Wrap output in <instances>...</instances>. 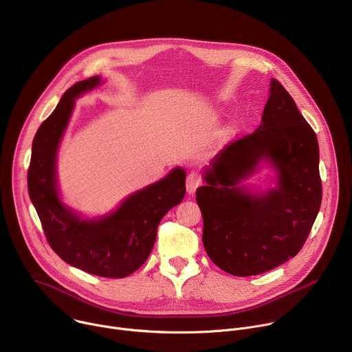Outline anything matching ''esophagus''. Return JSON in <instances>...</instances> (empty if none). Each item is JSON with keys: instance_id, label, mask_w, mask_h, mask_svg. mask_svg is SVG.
Listing matches in <instances>:
<instances>
[{"instance_id": "esophagus-1", "label": "esophagus", "mask_w": 352, "mask_h": 352, "mask_svg": "<svg viewBox=\"0 0 352 352\" xmlns=\"http://www.w3.org/2000/svg\"><path fill=\"white\" fill-rule=\"evenodd\" d=\"M202 182V177H200L199 173L196 171H190L186 177V190L189 193H193L196 190V188Z\"/></svg>"}]
</instances>
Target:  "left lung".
Wrapping results in <instances>:
<instances>
[{
  "mask_svg": "<svg viewBox=\"0 0 352 352\" xmlns=\"http://www.w3.org/2000/svg\"><path fill=\"white\" fill-rule=\"evenodd\" d=\"M267 158L279 185L252 195L234 185ZM196 189L204 246L212 262L238 276L269 272L302 249L322 204L319 144L289 93L272 80L259 128L226 146Z\"/></svg>",
  "mask_w": 352,
  "mask_h": 352,
  "instance_id": "obj_1",
  "label": "left lung"
}]
</instances>
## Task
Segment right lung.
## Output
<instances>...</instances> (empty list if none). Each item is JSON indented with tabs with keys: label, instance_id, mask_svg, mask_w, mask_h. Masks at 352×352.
Returning <instances> with one entry per match:
<instances>
[{
	"label": "right lung",
	"instance_id": "add662e5",
	"mask_svg": "<svg viewBox=\"0 0 352 352\" xmlns=\"http://www.w3.org/2000/svg\"><path fill=\"white\" fill-rule=\"evenodd\" d=\"M98 76L71 86L38 126L28 170V190L48 245L68 265L94 276L122 278L138 270L156 242L166 213L185 196V171L173 170L162 181L131 195L110 216L85 221L68 210L56 185V153L75 98L96 87Z\"/></svg>",
	"mask_w": 352,
	"mask_h": 352
}]
</instances>
